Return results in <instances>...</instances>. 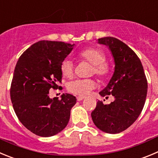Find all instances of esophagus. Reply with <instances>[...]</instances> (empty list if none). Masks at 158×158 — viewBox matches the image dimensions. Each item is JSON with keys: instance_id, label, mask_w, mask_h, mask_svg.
<instances>
[{"instance_id": "esophagus-1", "label": "esophagus", "mask_w": 158, "mask_h": 158, "mask_svg": "<svg viewBox=\"0 0 158 158\" xmlns=\"http://www.w3.org/2000/svg\"><path fill=\"white\" fill-rule=\"evenodd\" d=\"M84 98H85V97H82V96H79L76 98L77 101H82V100H83Z\"/></svg>"}]
</instances>
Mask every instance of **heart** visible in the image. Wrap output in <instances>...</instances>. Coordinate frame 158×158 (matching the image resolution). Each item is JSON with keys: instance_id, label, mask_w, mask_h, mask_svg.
Here are the masks:
<instances>
[{"instance_id": "obj_1", "label": "heart", "mask_w": 158, "mask_h": 158, "mask_svg": "<svg viewBox=\"0 0 158 158\" xmlns=\"http://www.w3.org/2000/svg\"><path fill=\"white\" fill-rule=\"evenodd\" d=\"M82 60H86L92 64L89 76H96L100 79H105L111 74V65L106 61V56L102 49L97 47H89L81 51L78 55ZM60 72L64 78L71 79L74 75V66L70 60H64L60 64ZM95 86V81L92 79H76L71 81L67 86L68 90L76 95H87Z\"/></svg>"}]
</instances>
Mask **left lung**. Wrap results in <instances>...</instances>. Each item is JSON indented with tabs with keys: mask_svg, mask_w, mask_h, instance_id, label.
Here are the masks:
<instances>
[{
	"mask_svg": "<svg viewBox=\"0 0 158 158\" xmlns=\"http://www.w3.org/2000/svg\"><path fill=\"white\" fill-rule=\"evenodd\" d=\"M98 43L109 46L115 61L113 77L103 90L102 97L114 101L109 105L97 102L91 117L102 131L116 134L128 128L141 113L147 94V79L139 56L129 46L113 37L98 39Z\"/></svg>",
	"mask_w": 158,
	"mask_h": 158,
	"instance_id": "1",
	"label": "left lung"
}]
</instances>
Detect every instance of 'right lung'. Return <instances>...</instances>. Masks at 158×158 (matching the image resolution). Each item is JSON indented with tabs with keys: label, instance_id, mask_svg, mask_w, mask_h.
Returning <instances> with one entry per match:
<instances>
[{
	"label": "right lung",
	"instance_id": "1",
	"mask_svg": "<svg viewBox=\"0 0 158 158\" xmlns=\"http://www.w3.org/2000/svg\"><path fill=\"white\" fill-rule=\"evenodd\" d=\"M63 42L40 41L19 58L14 70L10 96L19 121L32 133L50 137L61 131L70 119L76 97L63 94L49 98L51 89H60V64L73 49Z\"/></svg>",
	"mask_w": 158,
	"mask_h": 158
}]
</instances>
